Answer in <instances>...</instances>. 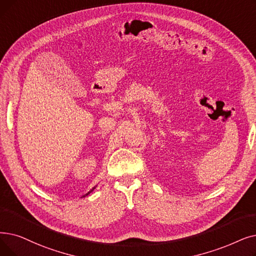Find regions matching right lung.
Wrapping results in <instances>:
<instances>
[{"label":"right lung","instance_id":"right-lung-1","mask_svg":"<svg viewBox=\"0 0 256 256\" xmlns=\"http://www.w3.org/2000/svg\"><path fill=\"white\" fill-rule=\"evenodd\" d=\"M95 187H96V186H95ZM95 187H93V188H92V190H90V192H88V194H84V196H88V194H91V192H93V190H95Z\"/></svg>","mask_w":256,"mask_h":256}]
</instances>
